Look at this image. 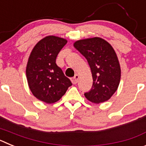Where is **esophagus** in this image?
<instances>
[{
    "label": "esophagus",
    "mask_w": 146,
    "mask_h": 146,
    "mask_svg": "<svg viewBox=\"0 0 146 146\" xmlns=\"http://www.w3.org/2000/svg\"><path fill=\"white\" fill-rule=\"evenodd\" d=\"M78 80H79V75H77V74H76V75L74 76V77H73V78H72V83H73V84H74V85L77 84V82H78Z\"/></svg>",
    "instance_id": "34e87169"
}]
</instances>
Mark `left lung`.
I'll use <instances>...</instances> for the list:
<instances>
[{"label":"left lung","instance_id":"left-lung-1","mask_svg":"<svg viewBox=\"0 0 146 146\" xmlns=\"http://www.w3.org/2000/svg\"><path fill=\"white\" fill-rule=\"evenodd\" d=\"M74 47L87 59L92 73V88L85 96L95 104L108 101L117 91L121 80V67L114 49L99 37L77 41Z\"/></svg>","mask_w":146,"mask_h":146}]
</instances>
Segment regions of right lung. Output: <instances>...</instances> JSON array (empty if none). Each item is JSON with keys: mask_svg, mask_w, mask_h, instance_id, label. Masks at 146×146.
Listing matches in <instances>:
<instances>
[{"mask_svg": "<svg viewBox=\"0 0 146 146\" xmlns=\"http://www.w3.org/2000/svg\"><path fill=\"white\" fill-rule=\"evenodd\" d=\"M67 43L63 38L48 36L35 45L28 58L26 77L35 97L47 104L58 102L72 85L55 60Z\"/></svg>", "mask_w": 146, "mask_h": 146, "instance_id": "obj_1", "label": "right lung"}]
</instances>
